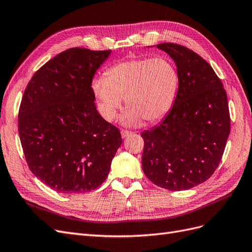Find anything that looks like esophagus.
<instances>
[{"label":"esophagus","mask_w":252,"mask_h":252,"mask_svg":"<svg viewBox=\"0 0 252 252\" xmlns=\"http://www.w3.org/2000/svg\"><path fill=\"white\" fill-rule=\"evenodd\" d=\"M130 134H132V132H130V131H127V130H122V131H121L122 139H126L127 136L130 135Z\"/></svg>","instance_id":"1"}]
</instances>
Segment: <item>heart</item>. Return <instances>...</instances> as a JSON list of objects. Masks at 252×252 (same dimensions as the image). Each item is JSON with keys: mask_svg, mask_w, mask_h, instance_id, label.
<instances>
[{"mask_svg": "<svg viewBox=\"0 0 252 252\" xmlns=\"http://www.w3.org/2000/svg\"><path fill=\"white\" fill-rule=\"evenodd\" d=\"M177 68L166 58H130L113 65L104 78L94 80L93 93L102 117L112 121L123 98L128 108L120 118L126 127H136L164 118L179 89Z\"/></svg>", "mask_w": 252, "mask_h": 252, "instance_id": "heart-1", "label": "heart"}]
</instances>
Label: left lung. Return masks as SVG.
<instances>
[{
    "instance_id": "left-lung-1",
    "label": "left lung",
    "mask_w": 252,
    "mask_h": 252,
    "mask_svg": "<svg viewBox=\"0 0 252 252\" xmlns=\"http://www.w3.org/2000/svg\"><path fill=\"white\" fill-rule=\"evenodd\" d=\"M155 46L173 60L180 82L166 117L141 134L142 167L157 186L181 191L202 184L218 168L230 132L227 94L197 53L173 43Z\"/></svg>"
}]
</instances>
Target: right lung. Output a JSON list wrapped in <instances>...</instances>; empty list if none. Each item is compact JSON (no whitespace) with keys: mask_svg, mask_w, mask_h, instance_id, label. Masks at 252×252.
<instances>
[{"mask_svg":"<svg viewBox=\"0 0 252 252\" xmlns=\"http://www.w3.org/2000/svg\"><path fill=\"white\" fill-rule=\"evenodd\" d=\"M111 50L71 48L28 83L19 134L29 169L61 193H84L108 177L122 144L119 129L97 112L91 82Z\"/></svg>","mask_w":252,"mask_h":252,"instance_id":"1","label":"right lung"}]
</instances>
